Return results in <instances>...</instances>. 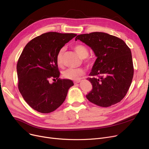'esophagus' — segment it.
I'll use <instances>...</instances> for the list:
<instances>
[{
	"label": "esophagus",
	"instance_id": "esophagus-1",
	"mask_svg": "<svg viewBox=\"0 0 149 149\" xmlns=\"http://www.w3.org/2000/svg\"><path fill=\"white\" fill-rule=\"evenodd\" d=\"M80 82V81H74V84H77V83H79Z\"/></svg>",
	"mask_w": 149,
	"mask_h": 149
}]
</instances>
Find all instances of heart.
<instances>
[{
	"mask_svg": "<svg viewBox=\"0 0 149 149\" xmlns=\"http://www.w3.org/2000/svg\"><path fill=\"white\" fill-rule=\"evenodd\" d=\"M73 49L79 54V56L84 58V62L86 64L91 66L93 64V60L92 58H89V49L86 46L82 44H75L73 46ZM65 52V48H61L58 52L56 56V62L59 67H62L63 66V56ZM85 74V70L82 68L79 69H68L63 73V77L65 79L72 80H78L80 78Z\"/></svg>",
	"mask_w": 149,
	"mask_h": 149,
	"instance_id": "1",
	"label": "heart"
}]
</instances>
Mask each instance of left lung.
<instances>
[{"mask_svg":"<svg viewBox=\"0 0 149 149\" xmlns=\"http://www.w3.org/2000/svg\"><path fill=\"white\" fill-rule=\"evenodd\" d=\"M75 40L86 43L97 58L87 79L92 90L88 100L107 107L118 103L126 96L134 77L130 49L122 39L104 33L94 32L77 36Z\"/></svg>","mask_w":149,"mask_h":149,"instance_id":"obj_1","label":"left lung"}]
</instances>
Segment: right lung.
Segmentation results:
<instances>
[{
  "mask_svg": "<svg viewBox=\"0 0 149 149\" xmlns=\"http://www.w3.org/2000/svg\"><path fill=\"white\" fill-rule=\"evenodd\" d=\"M77 36L49 32L29 41L17 64L18 88L23 99L35 111H54L64 102L72 80L61 79L56 62L59 50ZM50 79L55 80L52 84Z\"/></svg>",
  "mask_w": 149,
  "mask_h": 149,
  "instance_id": "1",
  "label": "right lung"
}]
</instances>
